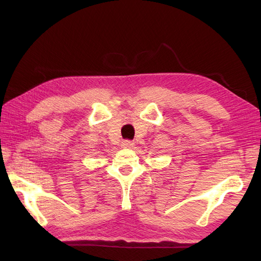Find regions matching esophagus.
I'll return each instance as SVG.
<instances>
[{"instance_id": "esophagus-1", "label": "esophagus", "mask_w": 261, "mask_h": 261, "mask_svg": "<svg viewBox=\"0 0 261 261\" xmlns=\"http://www.w3.org/2000/svg\"><path fill=\"white\" fill-rule=\"evenodd\" d=\"M121 146L123 148H132L135 146V142L131 141V140H123V141H122Z\"/></svg>"}]
</instances>
